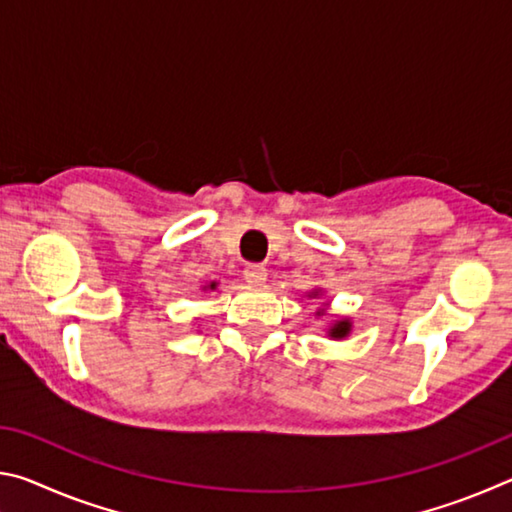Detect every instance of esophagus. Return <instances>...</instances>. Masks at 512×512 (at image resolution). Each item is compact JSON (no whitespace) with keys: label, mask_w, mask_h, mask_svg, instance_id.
I'll use <instances>...</instances> for the list:
<instances>
[{"label":"esophagus","mask_w":512,"mask_h":512,"mask_svg":"<svg viewBox=\"0 0 512 512\" xmlns=\"http://www.w3.org/2000/svg\"><path fill=\"white\" fill-rule=\"evenodd\" d=\"M244 277L248 284H262V282H266V266L264 264H248L244 268Z\"/></svg>","instance_id":"34e87169"}]
</instances>
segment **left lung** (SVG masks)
<instances>
[{
    "instance_id": "8db88e82",
    "label": "left lung",
    "mask_w": 512,
    "mask_h": 512,
    "mask_svg": "<svg viewBox=\"0 0 512 512\" xmlns=\"http://www.w3.org/2000/svg\"><path fill=\"white\" fill-rule=\"evenodd\" d=\"M348 332H350V323H348V320H341V323H336L332 327V332H329V334L336 336V339H343V336Z\"/></svg>"
}]
</instances>
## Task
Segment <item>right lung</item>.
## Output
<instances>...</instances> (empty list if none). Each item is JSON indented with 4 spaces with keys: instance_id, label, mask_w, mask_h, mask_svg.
Instances as JSON below:
<instances>
[{
    "instance_id": "1",
    "label": "right lung",
    "mask_w": 512,
    "mask_h": 512,
    "mask_svg": "<svg viewBox=\"0 0 512 512\" xmlns=\"http://www.w3.org/2000/svg\"><path fill=\"white\" fill-rule=\"evenodd\" d=\"M214 287H216V284H214V282H212V284H210V289H214Z\"/></svg>"
}]
</instances>
